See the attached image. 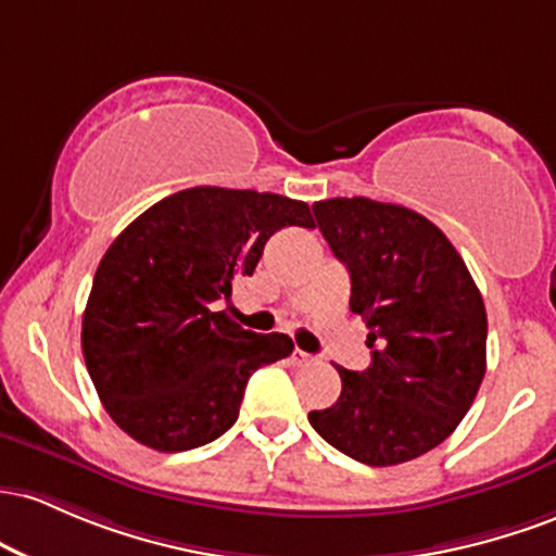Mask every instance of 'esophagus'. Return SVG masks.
Wrapping results in <instances>:
<instances>
[{
	"label": "esophagus",
	"mask_w": 556,
	"mask_h": 556,
	"mask_svg": "<svg viewBox=\"0 0 556 556\" xmlns=\"http://www.w3.org/2000/svg\"><path fill=\"white\" fill-rule=\"evenodd\" d=\"M291 359H294V365H299V367L312 365V362H315V357H312V354H307V352H302V349H294Z\"/></svg>",
	"instance_id": "esophagus-1"
}]
</instances>
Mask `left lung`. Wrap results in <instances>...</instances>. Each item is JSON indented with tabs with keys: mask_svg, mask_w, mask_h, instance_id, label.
Segmentation results:
<instances>
[{
	"mask_svg": "<svg viewBox=\"0 0 556 556\" xmlns=\"http://www.w3.org/2000/svg\"><path fill=\"white\" fill-rule=\"evenodd\" d=\"M352 278L372 362L339 367L341 396L309 413L330 446L370 467L402 465L452 435L485 376L483 296L452 241L420 212L365 197L312 204Z\"/></svg>",
	"mask_w": 556,
	"mask_h": 556,
	"instance_id": "8db88e82",
	"label": "left lung"
}]
</instances>
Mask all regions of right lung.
<instances>
[{
	"label": "right lung",
	"mask_w": 556,
	"mask_h": 556,
	"mask_svg": "<svg viewBox=\"0 0 556 556\" xmlns=\"http://www.w3.org/2000/svg\"><path fill=\"white\" fill-rule=\"evenodd\" d=\"M289 226L315 228L307 204L197 186L152 204L112 241L80 344L104 409L130 439L157 452L210 444L239 417L252 372L289 357V336L212 312Z\"/></svg>",
	"instance_id": "obj_1"
}]
</instances>
